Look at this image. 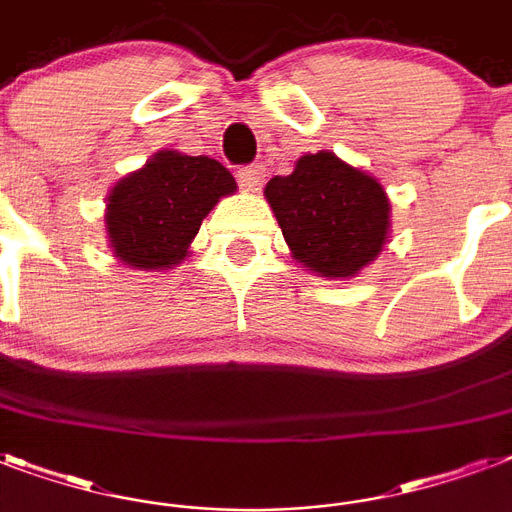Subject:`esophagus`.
<instances>
[{
  "label": "esophagus",
  "instance_id": "1",
  "mask_svg": "<svg viewBox=\"0 0 512 512\" xmlns=\"http://www.w3.org/2000/svg\"><path fill=\"white\" fill-rule=\"evenodd\" d=\"M236 177H239V185L244 191H257L265 180V167L263 164H249V167H241Z\"/></svg>",
  "mask_w": 512,
  "mask_h": 512
}]
</instances>
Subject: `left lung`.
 Returning a JSON list of instances; mask_svg holds the SVG:
<instances>
[{
  "label": "left lung",
  "mask_w": 512,
  "mask_h": 512,
  "mask_svg": "<svg viewBox=\"0 0 512 512\" xmlns=\"http://www.w3.org/2000/svg\"><path fill=\"white\" fill-rule=\"evenodd\" d=\"M265 199L292 257L316 276L350 279L388 241L385 188L332 151L300 156L289 175L268 180Z\"/></svg>",
  "instance_id": "obj_1"
}]
</instances>
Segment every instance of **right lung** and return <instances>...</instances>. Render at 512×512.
<instances>
[{
  "mask_svg": "<svg viewBox=\"0 0 512 512\" xmlns=\"http://www.w3.org/2000/svg\"><path fill=\"white\" fill-rule=\"evenodd\" d=\"M233 191L236 180L215 159L159 151L108 193L114 255L138 271H167L188 257L201 220Z\"/></svg>",
  "mask_w": 512,
  "mask_h": 512,
  "instance_id": "obj_1",
  "label": "right lung"
}]
</instances>
